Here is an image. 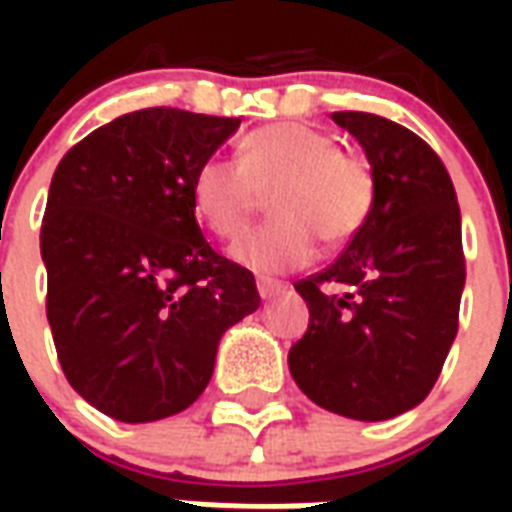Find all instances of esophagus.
<instances>
[{
	"instance_id": "34e87169",
	"label": "esophagus",
	"mask_w": 512,
	"mask_h": 512,
	"mask_svg": "<svg viewBox=\"0 0 512 512\" xmlns=\"http://www.w3.org/2000/svg\"><path fill=\"white\" fill-rule=\"evenodd\" d=\"M288 290L285 282H277V279H257V293H260V299H277Z\"/></svg>"
}]
</instances>
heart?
I'll return each mask as SVG.
<instances>
[{
  "label": "heart",
  "instance_id": "obj_1",
  "mask_svg": "<svg viewBox=\"0 0 512 512\" xmlns=\"http://www.w3.org/2000/svg\"><path fill=\"white\" fill-rule=\"evenodd\" d=\"M271 222L233 246L241 266L282 274L307 266L318 238L345 246L365 230L376 205V175L365 156L301 123H271L244 136L241 161L211 156L194 172L191 200L219 238L244 233L263 197Z\"/></svg>",
  "mask_w": 512,
  "mask_h": 512
}]
</instances>
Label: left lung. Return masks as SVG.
<instances>
[{
	"instance_id": "obj_1",
	"label": "left lung",
	"mask_w": 512,
	"mask_h": 512,
	"mask_svg": "<svg viewBox=\"0 0 512 512\" xmlns=\"http://www.w3.org/2000/svg\"><path fill=\"white\" fill-rule=\"evenodd\" d=\"M332 120L365 147L376 205L332 266L296 282L310 326L288 365L312 403L381 422L422 403L450 354L466 282L461 208L414 131L367 112Z\"/></svg>"
}]
</instances>
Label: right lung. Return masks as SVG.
Wrapping results in <instances>:
<instances>
[{"label":"right lung","instance_id":"add662e5","mask_svg":"<svg viewBox=\"0 0 512 512\" xmlns=\"http://www.w3.org/2000/svg\"><path fill=\"white\" fill-rule=\"evenodd\" d=\"M238 117L153 106L95 128L51 178L40 255L62 373L120 422H156L208 386L222 334L260 307L252 271L213 252L191 183Z\"/></svg>","mask_w":512,"mask_h":512}]
</instances>
